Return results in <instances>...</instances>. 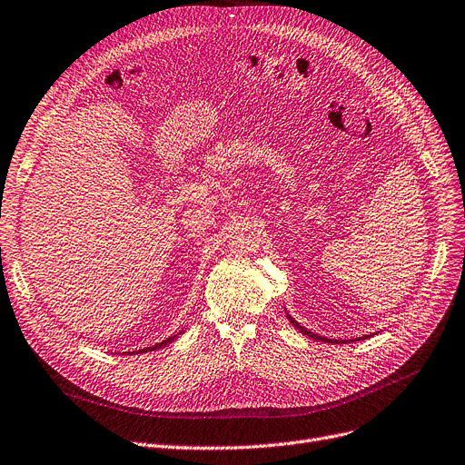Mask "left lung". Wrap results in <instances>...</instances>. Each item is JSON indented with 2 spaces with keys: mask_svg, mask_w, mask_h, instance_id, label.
Here are the masks:
<instances>
[{
  "mask_svg": "<svg viewBox=\"0 0 465 465\" xmlns=\"http://www.w3.org/2000/svg\"><path fill=\"white\" fill-rule=\"evenodd\" d=\"M287 317H289V319H291V322H292V325H294V327H296V329H300V331H302V332H304V334H306V336H310V338H313V340H322V341H338V340H327V338H321V336H317V334H313V332H310V331H308V329H304V327H300V325H298V322H296V321H294V319H292V317H291V315H287ZM355 340H357V338H355Z\"/></svg>",
  "mask_w": 465,
  "mask_h": 465,
  "instance_id": "obj_1",
  "label": "left lung"
}]
</instances>
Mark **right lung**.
<instances>
[{
	"instance_id": "obj_1",
	"label": "right lung",
	"mask_w": 465,
	"mask_h": 465,
	"mask_svg": "<svg viewBox=\"0 0 465 465\" xmlns=\"http://www.w3.org/2000/svg\"><path fill=\"white\" fill-rule=\"evenodd\" d=\"M176 338V334L174 336H171V338H167V340H163L161 341V344H155L153 348H146V350H140V353H144V351H153V350H159V348H163V346H167V344H171V341Z\"/></svg>"
}]
</instances>
